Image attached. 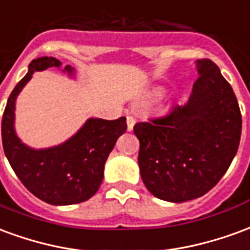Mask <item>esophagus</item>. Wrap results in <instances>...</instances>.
<instances>
[{
	"instance_id": "34e87169",
	"label": "esophagus",
	"mask_w": 250,
	"mask_h": 250,
	"mask_svg": "<svg viewBox=\"0 0 250 250\" xmlns=\"http://www.w3.org/2000/svg\"><path fill=\"white\" fill-rule=\"evenodd\" d=\"M135 118L134 116H131V115H128L127 116V128H128V131L132 130V127H134V125H135Z\"/></svg>"
}]
</instances>
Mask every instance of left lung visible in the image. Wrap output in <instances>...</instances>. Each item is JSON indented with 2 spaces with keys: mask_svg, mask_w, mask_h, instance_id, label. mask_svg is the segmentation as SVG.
I'll use <instances>...</instances> for the list:
<instances>
[{
  "mask_svg": "<svg viewBox=\"0 0 250 250\" xmlns=\"http://www.w3.org/2000/svg\"><path fill=\"white\" fill-rule=\"evenodd\" d=\"M197 72L188 103L134 125L143 184L168 202L198 198L214 188L241 139V111L230 84L209 59L197 62Z\"/></svg>",
  "mask_w": 250,
  "mask_h": 250,
  "instance_id": "1",
  "label": "left lung"
}]
</instances>
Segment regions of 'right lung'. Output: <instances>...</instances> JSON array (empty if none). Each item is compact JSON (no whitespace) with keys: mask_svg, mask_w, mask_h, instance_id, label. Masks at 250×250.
<instances>
[{"mask_svg":"<svg viewBox=\"0 0 250 250\" xmlns=\"http://www.w3.org/2000/svg\"><path fill=\"white\" fill-rule=\"evenodd\" d=\"M55 57L32 60L29 71L14 87L2 116V146L16 175L37 198L51 205L84 202L98 191L103 181L104 163L115 143L127 130L125 118L116 120L89 119L76 135L60 146L32 150L14 132V103L17 95L36 71L60 66ZM69 75L73 68L65 65Z\"/></svg>","mask_w":250,"mask_h":250,"instance_id":"1","label":"right lung"}]
</instances>
